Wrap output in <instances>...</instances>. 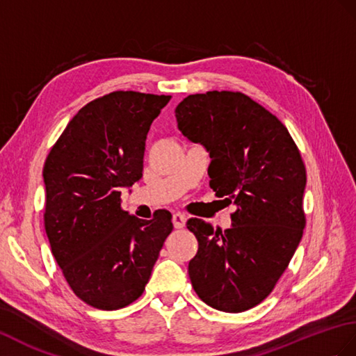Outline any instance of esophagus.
<instances>
[{"label":"esophagus","mask_w":356,"mask_h":356,"mask_svg":"<svg viewBox=\"0 0 356 356\" xmlns=\"http://www.w3.org/2000/svg\"><path fill=\"white\" fill-rule=\"evenodd\" d=\"M172 225H175L176 229L185 227V225H186V217L184 216V213H180V212L175 213V216H172Z\"/></svg>","instance_id":"34e87169"}]
</instances>
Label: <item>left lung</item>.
<instances>
[{
  "label": "left lung",
  "mask_w": 356,
  "mask_h": 356,
  "mask_svg": "<svg viewBox=\"0 0 356 356\" xmlns=\"http://www.w3.org/2000/svg\"><path fill=\"white\" fill-rule=\"evenodd\" d=\"M176 120L181 135L209 152L217 197L236 206L225 232L188 220L198 241L189 279L209 307L247 311L273 291L302 239L307 170L300 152L284 124L241 92L188 95Z\"/></svg>",
  "instance_id": "obj_1"
}]
</instances>
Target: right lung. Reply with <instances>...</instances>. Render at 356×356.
I'll list each match as a JSON object with an SVG mask.
<instances>
[{
    "instance_id": "1",
    "label": "right lung",
    "mask_w": 356,
    "mask_h": 356,
    "mask_svg": "<svg viewBox=\"0 0 356 356\" xmlns=\"http://www.w3.org/2000/svg\"><path fill=\"white\" fill-rule=\"evenodd\" d=\"M171 95L115 90L76 113L44 165L45 232L79 299L127 307L144 293L171 213L140 220L121 209V189L143 177L145 139Z\"/></svg>"
}]
</instances>
